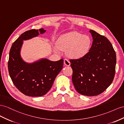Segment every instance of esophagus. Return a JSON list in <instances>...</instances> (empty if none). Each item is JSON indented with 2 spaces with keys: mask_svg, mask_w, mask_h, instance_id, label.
<instances>
[{
  "mask_svg": "<svg viewBox=\"0 0 124 124\" xmlns=\"http://www.w3.org/2000/svg\"><path fill=\"white\" fill-rule=\"evenodd\" d=\"M64 64L65 66H70V63L68 59H65L64 60Z\"/></svg>",
  "mask_w": 124,
  "mask_h": 124,
  "instance_id": "obj_1",
  "label": "esophagus"
}]
</instances>
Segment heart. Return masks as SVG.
Instances as JSON below:
<instances>
[{
  "label": "heart",
  "mask_w": 124,
  "mask_h": 124,
  "mask_svg": "<svg viewBox=\"0 0 124 124\" xmlns=\"http://www.w3.org/2000/svg\"><path fill=\"white\" fill-rule=\"evenodd\" d=\"M92 45L91 38L77 31H70L61 35L57 44L53 46V50L58 54L67 51L70 58L79 59L89 52Z\"/></svg>",
  "instance_id": "obj_1"
}]
</instances>
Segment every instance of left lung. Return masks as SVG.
Segmentation results:
<instances>
[{
	"label": "left lung",
	"instance_id": "left-lung-1",
	"mask_svg": "<svg viewBox=\"0 0 124 124\" xmlns=\"http://www.w3.org/2000/svg\"><path fill=\"white\" fill-rule=\"evenodd\" d=\"M89 32L93 41L89 52L82 58L70 61L76 90L84 95L94 96L103 93L112 83L116 56L107 37L93 30Z\"/></svg>",
	"mask_w": 124,
	"mask_h": 124
}]
</instances>
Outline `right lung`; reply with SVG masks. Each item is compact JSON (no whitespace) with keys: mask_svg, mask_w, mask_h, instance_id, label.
Returning <instances> with one entry per match:
<instances>
[{"mask_svg":"<svg viewBox=\"0 0 124 124\" xmlns=\"http://www.w3.org/2000/svg\"><path fill=\"white\" fill-rule=\"evenodd\" d=\"M46 31L40 29L25 31L13 42L10 50L8 64L10 76L15 86L27 96L40 97L46 94L63 66V59L52 61L41 58L27 63L21 57L23 41L37 37Z\"/></svg>","mask_w":124,"mask_h":124,"instance_id":"right-lung-1","label":"right lung"}]
</instances>
